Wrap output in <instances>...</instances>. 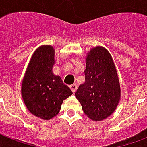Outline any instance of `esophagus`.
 Returning <instances> with one entry per match:
<instances>
[{"mask_svg": "<svg viewBox=\"0 0 147 147\" xmlns=\"http://www.w3.org/2000/svg\"><path fill=\"white\" fill-rule=\"evenodd\" d=\"M69 88H71V90L72 91V92H73V93H75V92H76V90H77V88H78V86H77V85H76V84H72V85H71L70 86H69Z\"/></svg>", "mask_w": 147, "mask_h": 147, "instance_id": "obj_1", "label": "esophagus"}]
</instances>
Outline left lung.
Wrapping results in <instances>:
<instances>
[{
  "instance_id": "1",
  "label": "left lung",
  "mask_w": 147,
  "mask_h": 147,
  "mask_svg": "<svg viewBox=\"0 0 147 147\" xmlns=\"http://www.w3.org/2000/svg\"><path fill=\"white\" fill-rule=\"evenodd\" d=\"M85 81L75 93L84 113L93 121L113 114L121 98V87L111 55L102 47L92 48L86 58Z\"/></svg>"
}]
</instances>
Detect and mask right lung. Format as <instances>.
<instances>
[{
  "label": "right lung",
  "mask_w": 147,
  "mask_h": 147,
  "mask_svg": "<svg viewBox=\"0 0 147 147\" xmlns=\"http://www.w3.org/2000/svg\"><path fill=\"white\" fill-rule=\"evenodd\" d=\"M54 63L53 47H40L31 57L22 82V98L27 109L47 121L59 114L63 100L72 94L59 76L53 73Z\"/></svg>",
  "instance_id": "add662e5"
}]
</instances>
